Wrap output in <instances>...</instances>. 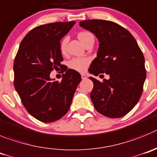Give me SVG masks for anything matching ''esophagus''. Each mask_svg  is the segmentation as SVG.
I'll list each match as a JSON object with an SVG mask.
<instances>
[{
  "mask_svg": "<svg viewBox=\"0 0 157 157\" xmlns=\"http://www.w3.org/2000/svg\"><path fill=\"white\" fill-rule=\"evenodd\" d=\"M81 78L83 79V80H85V79H87V77H86V75H84V74H81Z\"/></svg>",
  "mask_w": 157,
  "mask_h": 157,
  "instance_id": "34e87169",
  "label": "esophagus"
}]
</instances>
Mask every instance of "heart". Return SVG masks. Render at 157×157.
<instances>
[{"label": "heart", "instance_id": "obj_1", "mask_svg": "<svg viewBox=\"0 0 157 157\" xmlns=\"http://www.w3.org/2000/svg\"><path fill=\"white\" fill-rule=\"evenodd\" d=\"M94 36L93 34L90 32L87 31H84V32H80L78 33V38L79 40L82 42V43L85 44L87 40L89 38ZM67 43H68V37L65 36L63 40L60 42V52L64 54L66 52V47H67ZM91 63V59L87 57H75L70 59L68 62V66L71 70H75L77 72H84L87 70V67Z\"/></svg>", "mask_w": 157, "mask_h": 157}]
</instances>
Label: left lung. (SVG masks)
Wrapping results in <instances>:
<instances>
[{
	"label": "left lung",
	"instance_id": "8db88e82",
	"mask_svg": "<svg viewBox=\"0 0 157 157\" xmlns=\"http://www.w3.org/2000/svg\"><path fill=\"white\" fill-rule=\"evenodd\" d=\"M99 41L97 57L89 73L109 74L102 82L90 77L94 87L91 99L99 113L110 118L124 117L135 107L146 77L142 52L128 29L111 21L91 19L79 22Z\"/></svg>",
	"mask_w": 157,
	"mask_h": 157
}]
</instances>
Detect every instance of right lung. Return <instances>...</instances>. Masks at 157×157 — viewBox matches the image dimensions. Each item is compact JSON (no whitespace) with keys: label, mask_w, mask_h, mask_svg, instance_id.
I'll list each match as a JSON object with an SVG mask.
<instances>
[{"label":"right lung","mask_w":157,"mask_h":157,"mask_svg":"<svg viewBox=\"0 0 157 157\" xmlns=\"http://www.w3.org/2000/svg\"><path fill=\"white\" fill-rule=\"evenodd\" d=\"M76 22L40 25L22 39L14 61V86L27 112L38 121L51 123L66 115L81 80L80 73L63 69L60 82L51 72L63 66L60 40Z\"/></svg>","instance_id":"add662e5"}]
</instances>
